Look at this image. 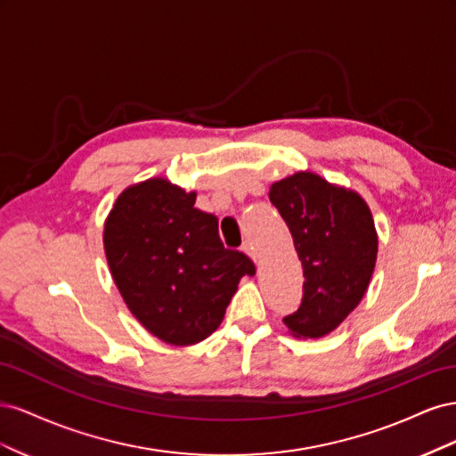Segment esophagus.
<instances>
[{
    "label": "esophagus",
    "mask_w": 456,
    "mask_h": 456,
    "mask_svg": "<svg viewBox=\"0 0 456 456\" xmlns=\"http://www.w3.org/2000/svg\"><path fill=\"white\" fill-rule=\"evenodd\" d=\"M241 251H243L247 256H249V258H253V262H258L256 249H255L251 241H245V243H243V247H241Z\"/></svg>",
    "instance_id": "1"
}]
</instances>
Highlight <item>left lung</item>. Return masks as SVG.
Listing matches in <instances>:
<instances>
[{"label":"left lung","mask_w":456,"mask_h":456,"mask_svg":"<svg viewBox=\"0 0 456 456\" xmlns=\"http://www.w3.org/2000/svg\"><path fill=\"white\" fill-rule=\"evenodd\" d=\"M270 201L293 236L305 272L300 308L283 317L297 338H322L360 305L375 272L379 236L355 190L298 171L273 183Z\"/></svg>","instance_id":"obj_1"}]
</instances>
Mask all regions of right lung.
<instances>
[{
    "instance_id": "obj_1",
    "label": "right lung",
    "mask_w": 456,
    "mask_h": 456,
    "mask_svg": "<svg viewBox=\"0 0 456 456\" xmlns=\"http://www.w3.org/2000/svg\"><path fill=\"white\" fill-rule=\"evenodd\" d=\"M196 191L154 176L127 186L108 213L102 241L118 291L148 333L171 346L213 335L255 265L224 249L218 218L194 207Z\"/></svg>"
}]
</instances>
